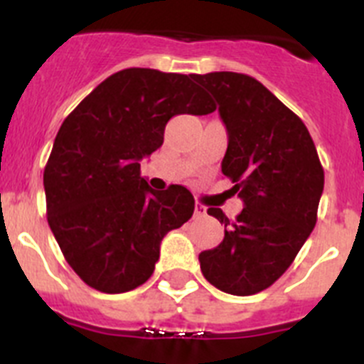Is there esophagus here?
Instances as JSON below:
<instances>
[{
  "label": "esophagus",
  "instance_id": "esophagus-1",
  "mask_svg": "<svg viewBox=\"0 0 364 364\" xmlns=\"http://www.w3.org/2000/svg\"><path fill=\"white\" fill-rule=\"evenodd\" d=\"M205 213H208L205 205H202L200 202H196V204H195V216H196V218H200V216H205Z\"/></svg>",
  "mask_w": 364,
  "mask_h": 364
}]
</instances>
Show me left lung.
<instances>
[{
    "label": "left lung",
    "instance_id": "8db88e82",
    "mask_svg": "<svg viewBox=\"0 0 364 364\" xmlns=\"http://www.w3.org/2000/svg\"><path fill=\"white\" fill-rule=\"evenodd\" d=\"M191 77L220 105L229 136L222 173L245 205L235 220L208 209L225 235L218 247L200 252V269L220 291L256 294L291 267L311 236L325 173L301 119L262 82L236 72Z\"/></svg>",
    "mask_w": 364,
    "mask_h": 364
}]
</instances>
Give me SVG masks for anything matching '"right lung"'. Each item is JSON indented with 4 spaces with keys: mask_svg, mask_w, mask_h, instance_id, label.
Instances as JSON below:
<instances>
[{
    "mask_svg": "<svg viewBox=\"0 0 364 364\" xmlns=\"http://www.w3.org/2000/svg\"><path fill=\"white\" fill-rule=\"evenodd\" d=\"M191 79L121 70L59 128L43 175L46 218L68 265L95 291L121 294L148 282L162 238L195 211L184 186L155 191L141 176V160L162 146L171 117L216 109Z\"/></svg>",
    "mask_w": 364,
    "mask_h": 364,
    "instance_id": "1",
    "label": "right lung"
}]
</instances>
